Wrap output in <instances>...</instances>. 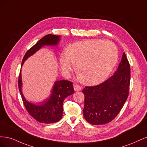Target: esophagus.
Here are the masks:
<instances>
[{
    "label": "esophagus",
    "mask_w": 147,
    "mask_h": 147,
    "mask_svg": "<svg viewBox=\"0 0 147 147\" xmlns=\"http://www.w3.org/2000/svg\"><path fill=\"white\" fill-rule=\"evenodd\" d=\"M74 88L75 91H79L82 90V87L79 85H75L74 86Z\"/></svg>",
    "instance_id": "obj_1"
}]
</instances>
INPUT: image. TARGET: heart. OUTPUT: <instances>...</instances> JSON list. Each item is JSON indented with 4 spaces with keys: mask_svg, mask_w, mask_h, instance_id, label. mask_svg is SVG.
Returning <instances> with one entry per match:
<instances>
[{
    "mask_svg": "<svg viewBox=\"0 0 147 147\" xmlns=\"http://www.w3.org/2000/svg\"><path fill=\"white\" fill-rule=\"evenodd\" d=\"M118 50L114 44L102 40H91L74 43L60 55L62 71L68 74L76 64V69L83 83L95 85L109 77L118 61Z\"/></svg>",
    "mask_w": 147,
    "mask_h": 147,
    "instance_id": "obj_1",
    "label": "heart"
}]
</instances>
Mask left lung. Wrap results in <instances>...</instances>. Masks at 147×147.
Masks as SVG:
<instances>
[{
	"label": "left lung",
	"mask_w": 147,
	"mask_h": 147,
	"mask_svg": "<svg viewBox=\"0 0 147 147\" xmlns=\"http://www.w3.org/2000/svg\"><path fill=\"white\" fill-rule=\"evenodd\" d=\"M130 77V65L123 53L113 75L98 85L83 89V116L89 123L102 125L117 116L127 99Z\"/></svg>",
	"instance_id": "8db88e82"
}]
</instances>
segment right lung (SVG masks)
Listing matches in <instances>:
<instances>
[{
	"label": "right lung",
	"instance_id": "right-lung-1",
	"mask_svg": "<svg viewBox=\"0 0 147 147\" xmlns=\"http://www.w3.org/2000/svg\"><path fill=\"white\" fill-rule=\"evenodd\" d=\"M59 40L60 35L48 34L44 36L26 53L22 61L21 67L24 61L42 47L46 45H57ZM18 87L23 104L29 115L37 121L45 124L54 123L59 121L63 117L64 99L65 97L72 95L74 92L72 82L68 80L56 81L53 87L50 97L40 102V105H35L26 100L22 92L21 71L18 78Z\"/></svg>",
	"mask_w": 147,
	"mask_h": 147
}]
</instances>
